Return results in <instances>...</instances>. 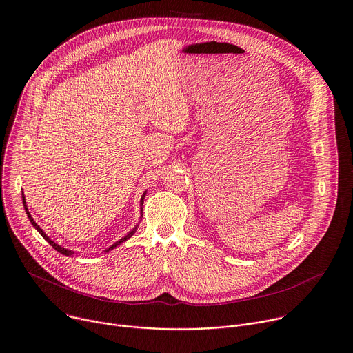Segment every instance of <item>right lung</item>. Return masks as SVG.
<instances>
[{
	"label": "right lung",
	"instance_id": "right-lung-1",
	"mask_svg": "<svg viewBox=\"0 0 353 353\" xmlns=\"http://www.w3.org/2000/svg\"><path fill=\"white\" fill-rule=\"evenodd\" d=\"M144 196H145V192L143 194V198H141V203L144 202ZM22 198H23V206H25V210H26V214H28L29 220L32 221L33 227H36V230H37V231H39V232L41 234V236H43V239H46V240H47V243H48V244H50V245H51V247H52V248H54L55 251H58L59 254H62V255H65V256H70L72 254H74V252H72V251H69V250H66V248H62V247H59V245H58V244H55V243H54V241H52V240H51L50 237H47V236H46V232H44V231H43V230H41V228H40V227L37 225V223H36V221L33 220V217L30 216V213H29V210H28V206H26V201H25V196H22ZM134 232H136V227H134V228H133V230H132V231H130V232L128 234V236H126V237L121 239L119 241H117V243H114V244H113L112 247H109L108 250H105V252H109V251H110V250H113L114 247H117V245H121L122 243H125L126 240H129V239H130V237L133 236V234H134Z\"/></svg>",
	"mask_w": 353,
	"mask_h": 353
}]
</instances>
